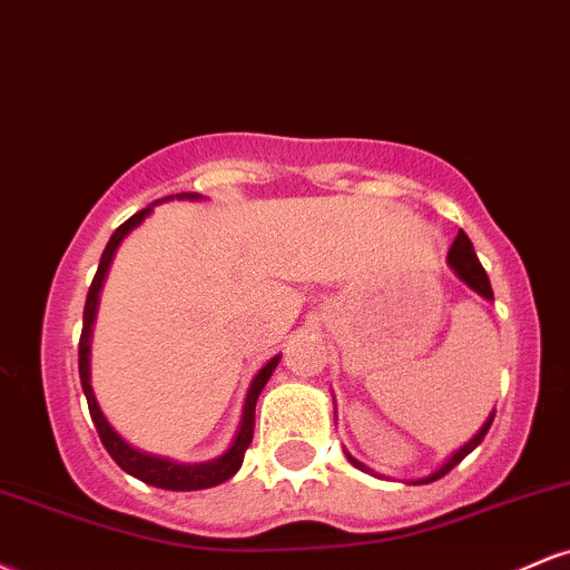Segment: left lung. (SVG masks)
I'll use <instances>...</instances> for the list:
<instances>
[{
    "instance_id": "left-lung-1",
    "label": "left lung",
    "mask_w": 570,
    "mask_h": 570,
    "mask_svg": "<svg viewBox=\"0 0 570 570\" xmlns=\"http://www.w3.org/2000/svg\"><path fill=\"white\" fill-rule=\"evenodd\" d=\"M448 265H450V271H453L455 276L461 278L463 284L469 286V289L480 294V297H482V299H488V303H490V299H493V289H490V278H488L485 267L480 265V259H476V254H474L472 240H469V235L463 233V230L458 233V238L453 240V246H450V252H448ZM493 415H495V410L490 412V415L485 417V423H482L480 431H476V434L472 436V440L463 442L461 448L455 450V453H450L448 458H444L442 466H436L434 472L426 474V476H417V480H407V485H429V482L440 480V476L448 474L450 469H455L458 463L463 461V458H466L469 453H472V450L476 448V444H480L482 440H485V434H488L490 423H493ZM345 455H348V461H351L353 466H356V469H362V472H367V474H375V472H372L370 466H364V463H362V461H356V458H353L351 453H345ZM375 476H381V474H375Z\"/></svg>"
}]
</instances>
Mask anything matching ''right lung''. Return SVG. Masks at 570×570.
Instances as JSON below:
<instances>
[{
    "instance_id": "obj_1",
    "label": "right lung",
    "mask_w": 570,
    "mask_h": 570,
    "mask_svg": "<svg viewBox=\"0 0 570 570\" xmlns=\"http://www.w3.org/2000/svg\"><path fill=\"white\" fill-rule=\"evenodd\" d=\"M174 198L176 200H203V195L200 193H179V195H168V198H163V200H174ZM163 200H155L153 206L141 208L139 214H134L128 222H122V225L112 233V238H109L107 248H104L101 263H98V271L94 276V284H90V289H88V299H85L82 335H80V383H82L85 399H88V410H90V417H94V426L98 431V436H101L104 448H107V453L115 458V463L122 469V472H128L130 476H136V480L147 482V485H153V488H163V490H206V488L222 485V482L230 480V476L240 469V463H244V453H246L248 444H252V436H254V407H257V399H259V394H263L265 383L271 381L273 370L278 367L281 353H276V356H273L271 362H267L265 367L254 375L252 385H248L246 399H244V412H240V423H238V431H235L230 448H227L225 453H219L217 458H208V461H198V463H181V461H174V458H166V455L144 453V450L134 448V444L122 440V436L112 429V423L107 421V415H104L101 407H98L94 385H90V337H94L98 297H101L104 281H107V273H109V267H112V259H115L117 248H120L122 240H126L128 235L134 233L136 227H139L141 222L153 214V208Z\"/></svg>"
}]
</instances>
